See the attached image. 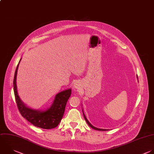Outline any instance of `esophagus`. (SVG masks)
<instances>
[{
    "instance_id": "1",
    "label": "esophagus",
    "mask_w": 154,
    "mask_h": 154,
    "mask_svg": "<svg viewBox=\"0 0 154 154\" xmlns=\"http://www.w3.org/2000/svg\"><path fill=\"white\" fill-rule=\"evenodd\" d=\"M79 87V84H78V83H75V88H78Z\"/></svg>"
}]
</instances>
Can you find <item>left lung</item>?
Segmentation results:
<instances>
[{"instance_id": "1", "label": "left lung", "mask_w": 154, "mask_h": 154, "mask_svg": "<svg viewBox=\"0 0 154 154\" xmlns=\"http://www.w3.org/2000/svg\"><path fill=\"white\" fill-rule=\"evenodd\" d=\"M83 115H84V119H85V121L87 122V123H88V125L91 128H93V129H96V130H98V131H107L108 129H99V128H96V127H94V126H93L89 122H88V120L87 119V118L85 117V115H84V114L83 113Z\"/></svg>"}]
</instances>
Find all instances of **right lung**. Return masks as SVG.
Wrapping results in <instances>:
<instances>
[{
    "instance_id": "1",
    "label": "right lung",
    "mask_w": 154,
    "mask_h": 154,
    "mask_svg": "<svg viewBox=\"0 0 154 154\" xmlns=\"http://www.w3.org/2000/svg\"><path fill=\"white\" fill-rule=\"evenodd\" d=\"M19 63L15 72L13 86L16 102L20 113L35 126L46 129L57 127L63 118L66 103L71 95L72 90L68 89L58 93L52 105L46 111H40L27 107L20 100L17 91L16 76Z\"/></svg>"
}]
</instances>
